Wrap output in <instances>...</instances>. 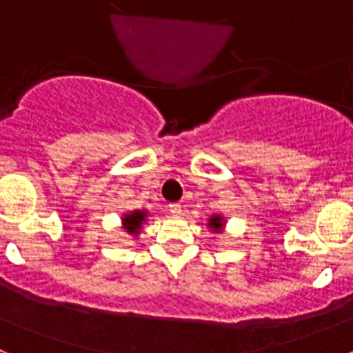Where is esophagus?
Wrapping results in <instances>:
<instances>
[{
  "label": "esophagus",
  "mask_w": 353,
  "mask_h": 353,
  "mask_svg": "<svg viewBox=\"0 0 353 353\" xmlns=\"http://www.w3.org/2000/svg\"><path fill=\"white\" fill-rule=\"evenodd\" d=\"M170 212L173 215H180V214H182V205H180V203H171L170 205Z\"/></svg>",
  "instance_id": "obj_1"
}]
</instances>
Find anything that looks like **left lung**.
I'll list each match as a JSON object with an SVG mask.
<instances>
[{"label":"left lung","instance_id":"8db88e82","mask_svg":"<svg viewBox=\"0 0 353 353\" xmlns=\"http://www.w3.org/2000/svg\"><path fill=\"white\" fill-rule=\"evenodd\" d=\"M223 226H224V217H223V215H212L210 219H208V228H210V230L214 233L223 232Z\"/></svg>","mask_w":353,"mask_h":353}]
</instances>
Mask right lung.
Wrapping results in <instances>:
<instances>
[{"instance_id": "obj_1", "label": "right lung", "mask_w": 353, "mask_h": 353, "mask_svg": "<svg viewBox=\"0 0 353 353\" xmlns=\"http://www.w3.org/2000/svg\"><path fill=\"white\" fill-rule=\"evenodd\" d=\"M146 210H132L130 214L123 215L121 224H123V230L130 235H138L141 232V226L146 219Z\"/></svg>"}]
</instances>
